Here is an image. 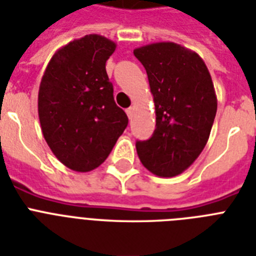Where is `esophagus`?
Listing matches in <instances>:
<instances>
[{
    "label": "esophagus",
    "mask_w": 256,
    "mask_h": 256,
    "mask_svg": "<svg viewBox=\"0 0 256 256\" xmlns=\"http://www.w3.org/2000/svg\"><path fill=\"white\" fill-rule=\"evenodd\" d=\"M126 115H128V118H132V115H134V107H130V108H126Z\"/></svg>",
    "instance_id": "34e87169"
}]
</instances>
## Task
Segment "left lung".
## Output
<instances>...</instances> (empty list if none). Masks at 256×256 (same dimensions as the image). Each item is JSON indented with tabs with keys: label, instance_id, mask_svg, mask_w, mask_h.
<instances>
[{
	"label": "left lung",
	"instance_id": "left-lung-1",
	"mask_svg": "<svg viewBox=\"0 0 256 256\" xmlns=\"http://www.w3.org/2000/svg\"><path fill=\"white\" fill-rule=\"evenodd\" d=\"M148 75L156 107L152 138L136 141L138 158L153 174L174 177L196 161L216 114L212 76L201 56L173 42L134 51Z\"/></svg>",
	"mask_w": 256,
	"mask_h": 256
}]
</instances>
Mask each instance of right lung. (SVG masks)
Instances as JSON below:
<instances>
[{"label": "right lung", "mask_w": 256, "mask_h": 256, "mask_svg": "<svg viewBox=\"0 0 256 256\" xmlns=\"http://www.w3.org/2000/svg\"><path fill=\"white\" fill-rule=\"evenodd\" d=\"M115 48L98 34L72 40L52 55L40 80L44 138L56 158L75 172L103 164L128 126L106 71Z\"/></svg>", "instance_id": "obj_1"}]
</instances>
